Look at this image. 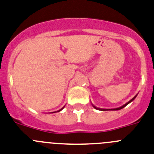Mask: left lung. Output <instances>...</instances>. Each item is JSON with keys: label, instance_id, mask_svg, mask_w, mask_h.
<instances>
[{"label": "left lung", "instance_id": "1", "mask_svg": "<svg viewBox=\"0 0 154 154\" xmlns=\"http://www.w3.org/2000/svg\"><path fill=\"white\" fill-rule=\"evenodd\" d=\"M136 97H133V98H132V100H130V101H128V103H125V105H123V106H122V107H118V108H115V109H113V110H116V111H118V110H120V109H122V108H123V107H125L126 105H128V103H130V102H132V100H134V99H135V98H136ZM93 107H95V108H96V109H99V110H101V111H106V110H105V109H100V108H97V107H95V106H93Z\"/></svg>", "mask_w": 154, "mask_h": 154}]
</instances>
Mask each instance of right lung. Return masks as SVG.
<instances>
[{
    "label": "right lung",
    "instance_id": "add662e5",
    "mask_svg": "<svg viewBox=\"0 0 154 154\" xmlns=\"http://www.w3.org/2000/svg\"><path fill=\"white\" fill-rule=\"evenodd\" d=\"M61 110H62V109H61ZM61 110H60V111H61Z\"/></svg>",
    "mask_w": 154,
    "mask_h": 154
}]
</instances>
